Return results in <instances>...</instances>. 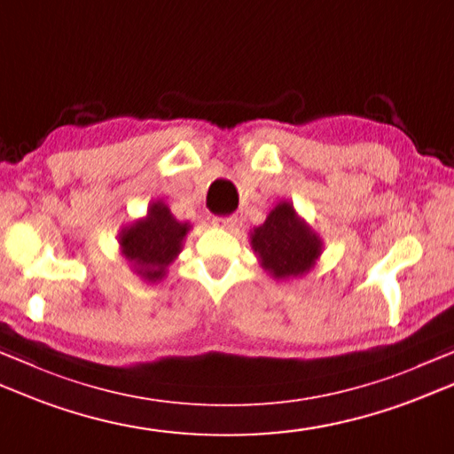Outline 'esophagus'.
I'll return each mask as SVG.
<instances>
[{"instance_id": "obj_1", "label": "esophagus", "mask_w": 454, "mask_h": 454, "mask_svg": "<svg viewBox=\"0 0 454 454\" xmlns=\"http://www.w3.org/2000/svg\"><path fill=\"white\" fill-rule=\"evenodd\" d=\"M236 222H238L236 216H216L215 220H212V224L220 230H234Z\"/></svg>"}]
</instances>
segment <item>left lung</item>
Returning <instances> with one entry per match:
<instances>
[{
    "label": "left lung",
    "mask_w": 454,
    "mask_h": 454,
    "mask_svg": "<svg viewBox=\"0 0 454 454\" xmlns=\"http://www.w3.org/2000/svg\"><path fill=\"white\" fill-rule=\"evenodd\" d=\"M250 244L262 268L278 281L303 278L323 254V238L289 200L275 204L263 224L250 230Z\"/></svg>",
    "instance_id": "1"
}]
</instances>
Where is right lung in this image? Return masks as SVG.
<instances>
[{
    "label": "right lung",
    "mask_w": 454,
    "mask_h": 454,
    "mask_svg": "<svg viewBox=\"0 0 454 454\" xmlns=\"http://www.w3.org/2000/svg\"><path fill=\"white\" fill-rule=\"evenodd\" d=\"M191 228V222H179L163 200H155L147 207L144 218L120 230V252L137 278L159 283L167 278L168 265L183 252Z\"/></svg>",
    "instance_id": "right-lung-1"
}]
</instances>
